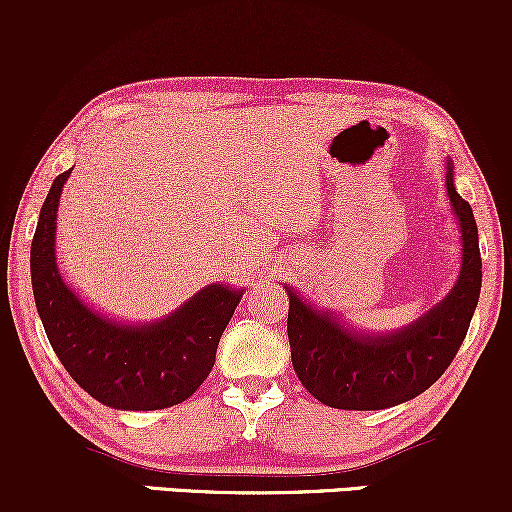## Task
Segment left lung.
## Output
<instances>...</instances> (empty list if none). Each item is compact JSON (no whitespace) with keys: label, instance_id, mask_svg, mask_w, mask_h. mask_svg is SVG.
<instances>
[{"label":"left lung","instance_id":"1","mask_svg":"<svg viewBox=\"0 0 512 512\" xmlns=\"http://www.w3.org/2000/svg\"><path fill=\"white\" fill-rule=\"evenodd\" d=\"M452 173L448 161L445 187L460 226V274L448 296L419 320L390 334L358 332L286 289L293 370L317 402L356 411L395 407L426 392L455 358L479 303L481 255L477 221L457 195Z\"/></svg>","mask_w":512,"mask_h":512}]
</instances>
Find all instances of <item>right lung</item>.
Returning <instances> with one entry per match:
<instances>
[{"label":"right lung","instance_id":"obj_1","mask_svg":"<svg viewBox=\"0 0 512 512\" xmlns=\"http://www.w3.org/2000/svg\"><path fill=\"white\" fill-rule=\"evenodd\" d=\"M69 175L72 168L52 182L31 243L35 308L52 349L79 387L105 407L154 411L185 402L214 368L243 289L211 284L149 325H125L93 310L57 267V207Z\"/></svg>","mask_w":512,"mask_h":512}]
</instances>
